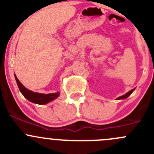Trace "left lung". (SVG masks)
<instances>
[{
	"mask_svg": "<svg viewBox=\"0 0 154 154\" xmlns=\"http://www.w3.org/2000/svg\"><path fill=\"white\" fill-rule=\"evenodd\" d=\"M134 90H135V88H133V89L130 90V91H128V92H127V93H126V94H124V95H122V96H121V97H118L117 100H122V99H125V98H127V97H129V96H130V94H131L132 93H133V91H134Z\"/></svg>",
	"mask_w": 154,
	"mask_h": 154,
	"instance_id": "obj_1",
	"label": "left lung"
}]
</instances>
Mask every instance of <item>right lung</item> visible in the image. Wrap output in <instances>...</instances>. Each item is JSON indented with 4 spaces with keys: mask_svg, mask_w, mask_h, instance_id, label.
Here are the masks:
<instances>
[{
    "mask_svg": "<svg viewBox=\"0 0 154 154\" xmlns=\"http://www.w3.org/2000/svg\"><path fill=\"white\" fill-rule=\"evenodd\" d=\"M15 80H16L18 88H19L21 94L24 95V97L26 99H27L29 101L32 102V103H37V104L40 105H44L49 103V102H51L52 100H55V99H57L59 97V95H60V92L59 91L56 93H51V94H42V93L34 92V91L27 89V88H25V87L23 86L21 82L17 78L15 74Z\"/></svg>",
    "mask_w": 154,
    "mask_h": 154,
    "instance_id": "add662e5",
    "label": "right lung"
}]
</instances>
